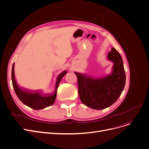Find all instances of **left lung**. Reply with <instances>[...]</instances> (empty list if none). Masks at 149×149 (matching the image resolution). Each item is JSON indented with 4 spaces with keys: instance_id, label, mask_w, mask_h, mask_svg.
<instances>
[{
    "instance_id": "obj_1",
    "label": "left lung",
    "mask_w": 149,
    "mask_h": 149,
    "mask_svg": "<svg viewBox=\"0 0 149 149\" xmlns=\"http://www.w3.org/2000/svg\"><path fill=\"white\" fill-rule=\"evenodd\" d=\"M108 58L114 63L111 74L94 78L77 72L78 93L82 102L94 109H102L115 103L124 90L126 74L118 52L112 48Z\"/></svg>"
}]
</instances>
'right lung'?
<instances>
[{"label":"right lung","instance_id":"add662e5","mask_svg":"<svg viewBox=\"0 0 149 149\" xmlns=\"http://www.w3.org/2000/svg\"><path fill=\"white\" fill-rule=\"evenodd\" d=\"M67 73L66 71L61 73L57 77L55 92L52 94H43L41 91H31L22 88L17 85L14 76V63L12 68V82L13 88L17 97L25 105L32 109L39 110L53 104L56 97L57 89L61 79Z\"/></svg>","mask_w":149,"mask_h":149}]
</instances>
